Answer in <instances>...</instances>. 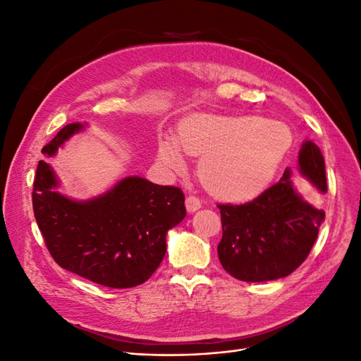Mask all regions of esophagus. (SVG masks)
<instances>
[{"label": "esophagus", "instance_id": "34e87169", "mask_svg": "<svg viewBox=\"0 0 361 361\" xmlns=\"http://www.w3.org/2000/svg\"><path fill=\"white\" fill-rule=\"evenodd\" d=\"M185 206H187V211L188 212H195L199 211L202 207V203L197 197H194V195H188L187 200H185Z\"/></svg>", "mask_w": 361, "mask_h": 361}]
</instances>
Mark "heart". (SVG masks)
Listing matches in <instances>:
<instances>
[{
    "label": "heart",
    "instance_id": "heart-1",
    "mask_svg": "<svg viewBox=\"0 0 361 361\" xmlns=\"http://www.w3.org/2000/svg\"><path fill=\"white\" fill-rule=\"evenodd\" d=\"M290 145V129L279 120L199 116L180 126L176 141H159L158 159L170 170H182V150L202 157L203 187L218 199L245 200L274 178Z\"/></svg>",
    "mask_w": 361,
    "mask_h": 361
}]
</instances>
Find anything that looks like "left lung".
I'll list each match as a JSON object with an SVG mask.
<instances>
[{
  "instance_id": "obj_1",
  "label": "left lung",
  "mask_w": 361,
  "mask_h": 361,
  "mask_svg": "<svg viewBox=\"0 0 361 361\" xmlns=\"http://www.w3.org/2000/svg\"><path fill=\"white\" fill-rule=\"evenodd\" d=\"M298 167L302 176L326 192L325 162L313 141H304ZM223 236L218 257L232 277L243 281H269L289 276L307 259L318 238L325 212L295 190L290 170L255 200L218 204Z\"/></svg>"
}]
</instances>
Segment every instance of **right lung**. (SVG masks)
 I'll return each instance as SVG.
<instances>
[{"mask_svg":"<svg viewBox=\"0 0 361 361\" xmlns=\"http://www.w3.org/2000/svg\"><path fill=\"white\" fill-rule=\"evenodd\" d=\"M84 129L69 123L42 149H57ZM59 179L39 161L32 185V211L52 259L76 276L114 289L134 288L154 274L166 256V236L185 211L178 187H162L140 176L118 180L90 200H72L56 191Z\"/></svg>","mask_w":361,"mask_h":361,"instance_id":"add662e5","label":"right lung"}]
</instances>
